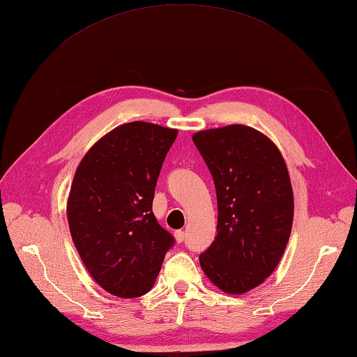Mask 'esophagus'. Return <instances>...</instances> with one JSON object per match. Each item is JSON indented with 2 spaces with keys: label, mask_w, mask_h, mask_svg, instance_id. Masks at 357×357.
Segmentation results:
<instances>
[{
  "label": "esophagus",
  "mask_w": 357,
  "mask_h": 357,
  "mask_svg": "<svg viewBox=\"0 0 357 357\" xmlns=\"http://www.w3.org/2000/svg\"><path fill=\"white\" fill-rule=\"evenodd\" d=\"M175 238H176V242L178 243H182V242H184V240H185V233H184V231H175Z\"/></svg>",
  "instance_id": "34e87169"
}]
</instances>
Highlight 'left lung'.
<instances>
[{
    "mask_svg": "<svg viewBox=\"0 0 357 357\" xmlns=\"http://www.w3.org/2000/svg\"><path fill=\"white\" fill-rule=\"evenodd\" d=\"M218 196V236L199 255L213 284L245 294L281 260L291 236L294 193L286 162L272 141L250 126L193 135Z\"/></svg>",
    "mask_w": 357,
    "mask_h": 357,
    "instance_id": "left-lung-1",
    "label": "left lung"
}]
</instances>
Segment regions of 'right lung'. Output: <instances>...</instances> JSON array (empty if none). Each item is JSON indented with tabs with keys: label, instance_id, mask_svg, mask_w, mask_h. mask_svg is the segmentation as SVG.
<instances>
[{
	"label": "right lung",
	"instance_id": "obj_1",
	"mask_svg": "<svg viewBox=\"0 0 357 357\" xmlns=\"http://www.w3.org/2000/svg\"><path fill=\"white\" fill-rule=\"evenodd\" d=\"M176 129L132 121L89 149L66 206L73 242L106 292L137 298L151 291L175 245L152 211L156 181Z\"/></svg>",
	"mask_w": 357,
	"mask_h": 357
}]
</instances>
